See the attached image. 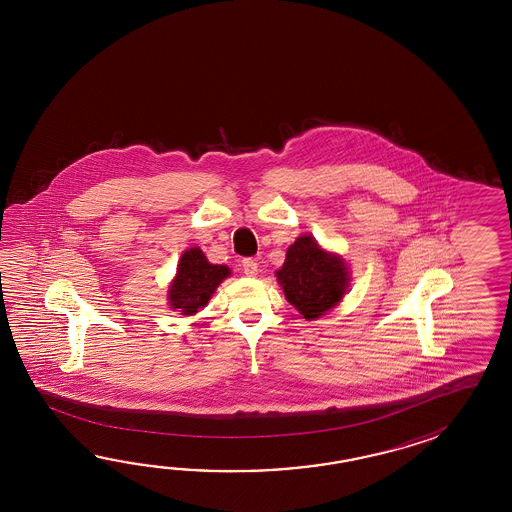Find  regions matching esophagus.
Segmentation results:
<instances>
[{
  "label": "esophagus",
  "mask_w": 512,
  "mask_h": 512,
  "mask_svg": "<svg viewBox=\"0 0 512 512\" xmlns=\"http://www.w3.org/2000/svg\"><path fill=\"white\" fill-rule=\"evenodd\" d=\"M241 267H243V272L247 276H256L258 274V263H256V260H252V258H245V260L241 261Z\"/></svg>",
  "instance_id": "1"
}]
</instances>
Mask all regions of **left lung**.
Masks as SVG:
<instances>
[{
    "instance_id": "8db88e82",
    "label": "left lung",
    "mask_w": 512,
    "mask_h": 512,
    "mask_svg": "<svg viewBox=\"0 0 512 512\" xmlns=\"http://www.w3.org/2000/svg\"><path fill=\"white\" fill-rule=\"evenodd\" d=\"M278 283L289 304L307 320H315L344 298L349 285L346 261L326 252L313 236L304 234L287 249Z\"/></svg>"
}]
</instances>
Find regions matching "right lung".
I'll return each mask as SVG.
<instances>
[{
    "instance_id": "right-lung-1",
    "label": "right lung",
    "mask_w": 512,
    "mask_h": 512,
    "mask_svg": "<svg viewBox=\"0 0 512 512\" xmlns=\"http://www.w3.org/2000/svg\"><path fill=\"white\" fill-rule=\"evenodd\" d=\"M227 276H230L227 265H212L201 249H188L183 252L174 282L168 289L172 309L181 311V315H196Z\"/></svg>"
}]
</instances>
